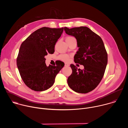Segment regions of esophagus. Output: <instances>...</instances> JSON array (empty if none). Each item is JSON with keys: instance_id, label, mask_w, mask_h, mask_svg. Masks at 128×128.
<instances>
[{"instance_id": "1", "label": "esophagus", "mask_w": 128, "mask_h": 128, "mask_svg": "<svg viewBox=\"0 0 128 128\" xmlns=\"http://www.w3.org/2000/svg\"><path fill=\"white\" fill-rule=\"evenodd\" d=\"M69 66V64H68V63H65V66H66V67H68V66Z\"/></svg>"}]
</instances>
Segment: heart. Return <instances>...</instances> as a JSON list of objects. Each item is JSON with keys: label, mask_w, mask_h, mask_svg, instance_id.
I'll return each instance as SVG.
<instances>
[{"label": "heart", "mask_w": 128, "mask_h": 128, "mask_svg": "<svg viewBox=\"0 0 128 128\" xmlns=\"http://www.w3.org/2000/svg\"><path fill=\"white\" fill-rule=\"evenodd\" d=\"M73 38H72V37H67L66 38V40H72ZM59 58L61 60H62L64 61H67L69 60V56L66 55V54H61V55L60 56Z\"/></svg>", "instance_id": "heart-1"}]
</instances>
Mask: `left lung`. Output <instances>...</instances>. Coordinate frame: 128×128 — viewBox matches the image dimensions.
Wrapping results in <instances>:
<instances>
[{"mask_svg": "<svg viewBox=\"0 0 128 128\" xmlns=\"http://www.w3.org/2000/svg\"><path fill=\"white\" fill-rule=\"evenodd\" d=\"M64 31L76 38L78 50L74 57V62L84 66L82 70L70 65L72 73L67 79L68 84L76 92L88 93L100 82L107 64V54L103 42L99 35L86 26L64 27Z\"/></svg>", "mask_w": 128, "mask_h": 128, "instance_id": "left-lung-1", "label": "left lung"}]
</instances>
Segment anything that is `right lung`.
<instances>
[{
    "mask_svg": "<svg viewBox=\"0 0 128 128\" xmlns=\"http://www.w3.org/2000/svg\"><path fill=\"white\" fill-rule=\"evenodd\" d=\"M63 28L42 27L36 30L22 42L16 59V65L25 84L35 91L50 88L57 74L64 66L58 61L56 65L47 66L45 56L53 54L54 45L60 38Z\"/></svg>",
    "mask_w": 128,
    "mask_h": 128,
    "instance_id": "obj_1",
    "label": "right lung"
}]
</instances>
